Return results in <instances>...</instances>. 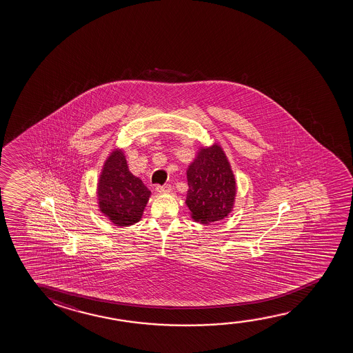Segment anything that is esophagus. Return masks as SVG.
I'll return each instance as SVG.
<instances>
[{"label": "esophagus", "mask_w": 353, "mask_h": 353, "mask_svg": "<svg viewBox=\"0 0 353 353\" xmlns=\"http://www.w3.org/2000/svg\"><path fill=\"white\" fill-rule=\"evenodd\" d=\"M155 190H157V193H169L170 190H171V185H169V184H166V185H157Z\"/></svg>", "instance_id": "34e87169"}]
</instances>
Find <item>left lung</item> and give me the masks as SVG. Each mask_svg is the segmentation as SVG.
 <instances>
[{"mask_svg": "<svg viewBox=\"0 0 353 353\" xmlns=\"http://www.w3.org/2000/svg\"><path fill=\"white\" fill-rule=\"evenodd\" d=\"M188 193L185 203L196 222L222 221L232 211L236 183L222 148H201L187 171Z\"/></svg>", "mask_w": 353, "mask_h": 353, "instance_id": "left-lung-1", "label": "left lung"}]
</instances>
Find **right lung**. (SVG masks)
I'll use <instances>...</instances> for the list:
<instances>
[{
  "label": "right lung",
  "mask_w": 353,
  "mask_h": 353,
  "mask_svg": "<svg viewBox=\"0 0 353 353\" xmlns=\"http://www.w3.org/2000/svg\"><path fill=\"white\" fill-rule=\"evenodd\" d=\"M100 211L121 227L140 221L150 196V189L131 174L121 150H113L99 181Z\"/></svg>",
  "instance_id": "add662e5"
}]
</instances>
